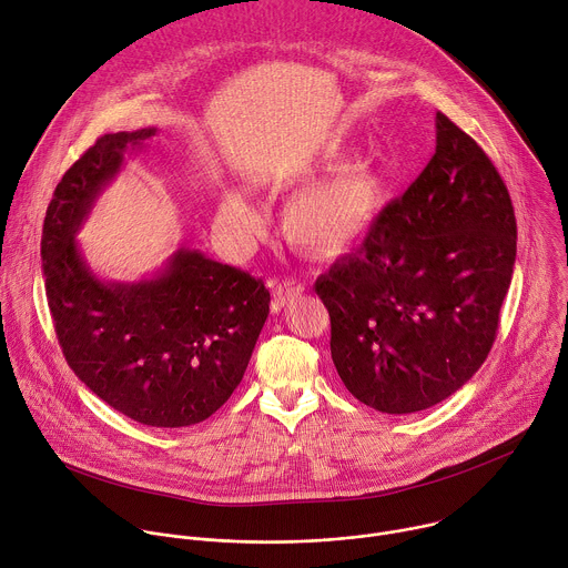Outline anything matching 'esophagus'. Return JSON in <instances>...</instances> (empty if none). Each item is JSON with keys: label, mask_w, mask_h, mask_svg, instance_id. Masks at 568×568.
I'll list each match as a JSON object with an SVG mask.
<instances>
[{"label": "esophagus", "mask_w": 568, "mask_h": 568, "mask_svg": "<svg viewBox=\"0 0 568 568\" xmlns=\"http://www.w3.org/2000/svg\"><path fill=\"white\" fill-rule=\"evenodd\" d=\"M305 285L301 281H294V278H285L281 283L274 285V310L278 312L281 307H285L294 296L303 294Z\"/></svg>", "instance_id": "1"}]
</instances>
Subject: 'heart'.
<instances>
[{"label": "heart", "instance_id": "1", "mask_svg": "<svg viewBox=\"0 0 568 568\" xmlns=\"http://www.w3.org/2000/svg\"><path fill=\"white\" fill-rule=\"evenodd\" d=\"M384 199L386 182L379 169L367 160H352L301 189L285 207L283 230L294 245L321 256H336L367 234ZM223 210L234 227L250 230L254 225V212L241 196L230 194Z\"/></svg>", "mask_w": 568, "mask_h": 568}]
</instances>
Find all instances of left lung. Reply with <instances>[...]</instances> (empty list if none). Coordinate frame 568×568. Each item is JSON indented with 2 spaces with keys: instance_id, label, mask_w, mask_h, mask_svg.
<instances>
[{
  "instance_id": "1",
  "label": "left lung",
  "mask_w": 568,
  "mask_h": 568,
  "mask_svg": "<svg viewBox=\"0 0 568 568\" xmlns=\"http://www.w3.org/2000/svg\"><path fill=\"white\" fill-rule=\"evenodd\" d=\"M435 124L419 178L314 285L341 382L388 415L444 402L481 367L517 252L499 171L450 118L437 113Z\"/></svg>"
}]
</instances>
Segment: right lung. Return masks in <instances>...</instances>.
<instances>
[{"label": "right lung", "mask_w": 568, "mask_h": 568, "mask_svg": "<svg viewBox=\"0 0 568 568\" xmlns=\"http://www.w3.org/2000/svg\"><path fill=\"white\" fill-rule=\"evenodd\" d=\"M155 129L106 133L58 182L42 232L49 310L78 379L129 419L180 428L212 417L236 390L270 314L261 278L178 250L140 283H104L75 234L126 151Z\"/></svg>", "instance_id": "1"}]
</instances>
